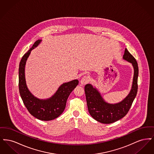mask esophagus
<instances>
[{
    "mask_svg": "<svg viewBox=\"0 0 154 154\" xmlns=\"http://www.w3.org/2000/svg\"><path fill=\"white\" fill-rule=\"evenodd\" d=\"M89 81V77L88 76H87V75H84L81 79V84L82 85H85V84H87Z\"/></svg>",
    "mask_w": 154,
    "mask_h": 154,
    "instance_id": "34e87169",
    "label": "esophagus"
}]
</instances>
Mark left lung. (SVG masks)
<instances>
[{"mask_svg":"<svg viewBox=\"0 0 154 154\" xmlns=\"http://www.w3.org/2000/svg\"><path fill=\"white\" fill-rule=\"evenodd\" d=\"M123 58L132 63L134 67V76L131 91L121 102L114 104L105 102L100 93L91 84H88L85 86L88 111L95 120L102 124H111L124 117L130 110L137 95L139 75L137 62L126 48H125Z\"/></svg>","mask_w":154,"mask_h":154,"instance_id":"8db88e82","label":"left lung"}]
</instances>
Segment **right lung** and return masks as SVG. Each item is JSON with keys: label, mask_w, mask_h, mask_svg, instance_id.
<instances>
[{"label": "right lung", "mask_w": 154, "mask_h": 154, "mask_svg": "<svg viewBox=\"0 0 154 154\" xmlns=\"http://www.w3.org/2000/svg\"><path fill=\"white\" fill-rule=\"evenodd\" d=\"M41 40H38L29 50L25 53L19 66V91L22 101L30 114L42 121H50L55 119L63 112L66 107V101L70 93L79 84L77 80L64 83L58 88L57 92L51 98L40 100L29 91L25 79V66L26 60L32 50L37 47Z\"/></svg>", "instance_id": "1"}]
</instances>
